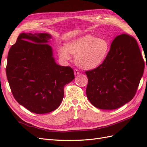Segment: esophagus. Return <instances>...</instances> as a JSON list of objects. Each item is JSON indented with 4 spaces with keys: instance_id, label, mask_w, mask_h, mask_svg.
<instances>
[{
    "instance_id": "34e87169",
    "label": "esophagus",
    "mask_w": 147,
    "mask_h": 147,
    "mask_svg": "<svg viewBox=\"0 0 147 147\" xmlns=\"http://www.w3.org/2000/svg\"><path fill=\"white\" fill-rule=\"evenodd\" d=\"M74 74H75V75H78V74H80V72L78 71V70L75 69L74 70Z\"/></svg>"
}]
</instances>
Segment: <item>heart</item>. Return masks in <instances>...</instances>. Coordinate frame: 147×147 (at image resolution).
<instances>
[{
  "label": "heart",
  "instance_id": "heart-1",
  "mask_svg": "<svg viewBox=\"0 0 147 147\" xmlns=\"http://www.w3.org/2000/svg\"><path fill=\"white\" fill-rule=\"evenodd\" d=\"M110 50L108 41L91 35L74 39L65 47H59V56L63 60H70V54L75 57V63L84 70L99 67L105 59Z\"/></svg>",
  "mask_w": 147,
  "mask_h": 147
}]
</instances>
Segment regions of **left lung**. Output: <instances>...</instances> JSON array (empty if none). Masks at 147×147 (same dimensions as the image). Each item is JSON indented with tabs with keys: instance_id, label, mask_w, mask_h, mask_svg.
<instances>
[{
	"instance_id": "left-lung-1",
	"label": "left lung",
	"mask_w": 147,
	"mask_h": 147,
	"mask_svg": "<svg viewBox=\"0 0 147 147\" xmlns=\"http://www.w3.org/2000/svg\"><path fill=\"white\" fill-rule=\"evenodd\" d=\"M144 70V61L136 40L127 34L118 35L102 64L85 72L88 100L99 109L121 107L134 97Z\"/></svg>"
}]
</instances>
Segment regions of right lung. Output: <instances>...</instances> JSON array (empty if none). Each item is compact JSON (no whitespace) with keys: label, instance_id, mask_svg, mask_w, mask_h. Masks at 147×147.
<instances>
[{"label":"right lung","instance_id":"obj_1","mask_svg":"<svg viewBox=\"0 0 147 147\" xmlns=\"http://www.w3.org/2000/svg\"><path fill=\"white\" fill-rule=\"evenodd\" d=\"M49 34L22 33L8 54L6 74L13 97L30 112H51L59 107L65 84L75 78L72 68L55 62Z\"/></svg>","mask_w":147,"mask_h":147}]
</instances>
